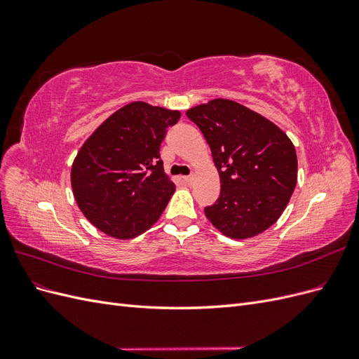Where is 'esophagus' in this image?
Segmentation results:
<instances>
[{"label":"esophagus","mask_w":359,"mask_h":359,"mask_svg":"<svg viewBox=\"0 0 359 359\" xmlns=\"http://www.w3.org/2000/svg\"><path fill=\"white\" fill-rule=\"evenodd\" d=\"M182 180H184V182L191 184V182L194 181V177H193V175H189V177H182Z\"/></svg>","instance_id":"34e87169"}]
</instances>
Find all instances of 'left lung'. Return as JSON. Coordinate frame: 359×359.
<instances>
[{
	"instance_id": "8db88e82",
	"label": "left lung",
	"mask_w": 359,
	"mask_h": 359,
	"mask_svg": "<svg viewBox=\"0 0 359 359\" xmlns=\"http://www.w3.org/2000/svg\"><path fill=\"white\" fill-rule=\"evenodd\" d=\"M187 116L208 142L222 191L205 215L235 240L273 226L297 186L295 147L285 132L248 107L215 99L191 107Z\"/></svg>"
}]
</instances>
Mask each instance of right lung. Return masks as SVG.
<instances>
[{
  "mask_svg": "<svg viewBox=\"0 0 359 359\" xmlns=\"http://www.w3.org/2000/svg\"><path fill=\"white\" fill-rule=\"evenodd\" d=\"M181 114L144 102L112 114L83 144L72 166L81 211L97 229L127 240L145 232L175 191L160 145Z\"/></svg>",
  "mask_w": 359,
  "mask_h": 359,
  "instance_id": "obj_1",
  "label": "right lung"
}]
</instances>
